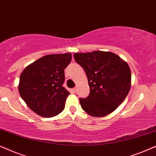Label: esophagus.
<instances>
[{"instance_id":"34e87169","label":"esophagus","mask_w":156,"mask_h":156,"mask_svg":"<svg viewBox=\"0 0 156 156\" xmlns=\"http://www.w3.org/2000/svg\"><path fill=\"white\" fill-rule=\"evenodd\" d=\"M72 91H73L74 93H76V87H74V88L72 89Z\"/></svg>"}]
</instances>
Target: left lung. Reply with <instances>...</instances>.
Instances as JSON below:
<instances>
[{
    "label": "left lung",
    "instance_id": "left-lung-1",
    "mask_svg": "<svg viewBox=\"0 0 156 156\" xmlns=\"http://www.w3.org/2000/svg\"><path fill=\"white\" fill-rule=\"evenodd\" d=\"M74 58L86 72L90 89L88 97L80 99L82 109L95 117L114 112L131 88L128 64L114 53L104 51L75 53Z\"/></svg>",
    "mask_w": 156,
    "mask_h": 156
}]
</instances>
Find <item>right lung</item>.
<instances>
[{
	"instance_id": "right-lung-1",
	"label": "right lung",
	"mask_w": 156,
	"mask_h": 156,
	"mask_svg": "<svg viewBox=\"0 0 156 156\" xmlns=\"http://www.w3.org/2000/svg\"><path fill=\"white\" fill-rule=\"evenodd\" d=\"M70 53L48 55L23 70L19 82L20 97L34 112L43 117L57 116L65 108L69 92L63 87Z\"/></svg>"
}]
</instances>
